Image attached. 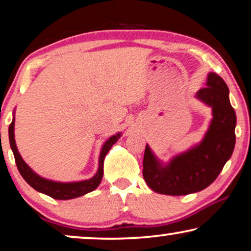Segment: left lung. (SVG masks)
<instances>
[{
    "instance_id": "1",
    "label": "left lung",
    "mask_w": 251,
    "mask_h": 251,
    "mask_svg": "<svg viewBox=\"0 0 251 251\" xmlns=\"http://www.w3.org/2000/svg\"><path fill=\"white\" fill-rule=\"evenodd\" d=\"M207 85L198 91L197 97L210 106L214 118L199 145L175 156L167 166H162L146 145L143 176L156 193L186 195L204 190L218 177L232 155L236 115L229 102L228 88L216 73H209Z\"/></svg>"
}]
</instances>
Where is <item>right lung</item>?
<instances>
[{
	"mask_svg": "<svg viewBox=\"0 0 251 251\" xmlns=\"http://www.w3.org/2000/svg\"><path fill=\"white\" fill-rule=\"evenodd\" d=\"M13 130H15V119L12 120L11 125L9 126V140L13 155H15L17 168H18L20 175H22L24 179H25L34 190L41 192V193L43 194L49 195V197L52 199H57V200H70V199L82 197V195L96 190V188L98 187V185L100 184L102 174H104V160L106 154L108 153L111 147L114 145V144L118 142L120 137H121V133H116V135L112 136L111 138H108L107 142L102 145L100 156H99L98 171L94 177L88 180L75 181V183H58V181L48 180L46 178L40 177L39 175H36L28 166H27L25 161H24L22 159V156H20L18 150H17Z\"/></svg>",
	"mask_w": 251,
	"mask_h": 251,
	"instance_id": "obj_1",
	"label": "right lung"
}]
</instances>
